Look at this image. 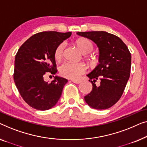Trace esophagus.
Segmentation results:
<instances>
[{"instance_id": "34e87169", "label": "esophagus", "mask_w": 147, "mask_h": 147, "mask_svg": "<svg viewBox=\"0 0 147 147\" xmlns=\"http://www.w3.org/2000/svg\"><path fill=\"white\" fill-rule=\"evenodd\" d=\"M71 81L74 82V83H76V84H79L80 82V80H74V79H72Z\"/></svg>"}]
</instances>
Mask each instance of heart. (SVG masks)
Returning a JSON list of instances; mask_svg holds the SVG:
<instances>
[{
  "label": "heart",
  "instance_id": "1",
  "mask_svg": "<svg viewBox=\"0 0 147 147\" xmlns=\"http://www.w3.org/2000/svg\"><path fill=\"white\" fill-rule=\"evenodd\" d=\"M78 49L84 54H88L94 49V44L91 40L86 38H80L75 41ZM65 44L61 43L56 48L55 51V59L57 61L61 60L63 57ZM87 71V67L83 63H71L65 62L59 67V73L65 78L77 79L82 74Z\"/></svg>",
  "mask_w": 147,
  "mask_h": 147
}]
</instances>
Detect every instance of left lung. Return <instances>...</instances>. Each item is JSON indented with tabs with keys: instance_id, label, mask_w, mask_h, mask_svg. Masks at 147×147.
Returning <instances> with one entry per match:
<instances>
[{
	"instance_id": "8db88e82",
	"label": "left lung",
	"mask_w": 147,
	"mask_h": 147,
	"mask_svg": "<svg viewBox=\"0 0 147 147\" xmlns=\"http://www.w3.org/2000/svg\"><path fill=\"white\" fill-rule=\"evenodd\" d=\"M77 34L90 39L99 49L98 65L87 74L92 89L84 100L94 109L110 108L121 98L129 78L131 53L121 38L111 33L91 31ZM96 80L100 81L98 86L95 84Z\"/></svg>"
}]
</instances>
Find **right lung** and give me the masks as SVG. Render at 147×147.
I'll return each mask as SVG.
<instances>
[{
	"label": "right lung",
	"instance_id": "1",
	"mask_svg": "<svg viewBox=\"0 0 147 147\" xmlns=\"http://www.w3.org/2000/svg\"><path fill=\"white\" fill-rule=\"evenodd\" d=\"M71 35V32H38L30 36L18 49L14 61V80L20 96L32 108L49 110L61 97L68 80L55 76L48 83L44 77L57 72L55 51Z\"/></svg>",
	"mask_w": 147,
	"mask_h": 147
}]
</instances>
